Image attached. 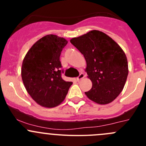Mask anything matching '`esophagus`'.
Wrapping results in <instances>:
<instances>
[{
	"label": "esophagus",
	"mask_w": 146,
	"mask_h": 146,
	"mask_svg": "<svg viewBox=\"0 0 146 146\" xmlns=\"http://www.w3.org/2000/svg\"><path fill=\"white\" fill-rule=\"evenodd\" d=\"M84 78H85V75H84V73H80V76L77 78V80L78 81H80V80H81L82 79H83Z\"/></svg>",
	"instance_id": "esophagus-1"
}]
</instances>
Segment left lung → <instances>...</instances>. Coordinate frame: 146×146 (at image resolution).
Segmentation results:
<instances>
[{
  "label": "left lung",
  "mask_w": 146,
  "mask_h": 146,
  "mask_svg": "<svg viewBox=\"0 0 146 146\" xmlns=\"http://www.w3.org/2000/svg\"><path fill=\"white\" fill-rule=\"evenodd\" d=\"M70 43L83 54L87 66L85 71L92 81V88L85 94L99 104L113 102L123 90L129 67L126 56L110 36L99 30L90 31Z\"/></svg>",
  "instance_id": "left-lung-1"
}]
</instances>
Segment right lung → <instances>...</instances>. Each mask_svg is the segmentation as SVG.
Here are the masks:
<instances>
[{"label": "right lung", "instance_id": "right-lung-1", "mask_svg": "<svg viewBox=\"0 0 146 146\" xmlns=\"http://www.w3.org/2000/svg\"><path fill=\"white\" fill-rule=\"evenodd\" d=\"M67 43L57 35H46L32 45L23 59V82L31 98L42 107L59 105L73 84L61 76L60 55Z\"/></svg>", "mask_w": 146, "mask_h": 146}]
</instances>
